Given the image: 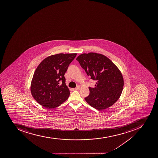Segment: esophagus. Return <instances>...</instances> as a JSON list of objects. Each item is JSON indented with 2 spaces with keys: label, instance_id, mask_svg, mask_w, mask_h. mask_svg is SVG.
Segmentation results:
<instances>
[{
  "label": "esophagus",
  "instance_id": "1",
  "mask_svg": "<svg viewBox=\"0 0 158 158\" xmlns=\"http://www.w3.org/2000/svg\"><path fill=\"white\" fill-rule=\"evenodd\" d=\"M80 88H81V87L79 86H78L76 87L75 89V90H79L80 89Z\"/></svg>",
  "mask_w": 158,
  "mask_h": 158
}]
</instances>
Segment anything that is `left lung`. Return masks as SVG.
Listing matches in <instances>:
<instances>
[{
  "label": "left lung",
  "instance_id": "1",
  "mask_svg": "<svg viewBox=\"0 0 158 158\" xmlns=\"http://www.w3.org/2000/svg\"><path fill=\"white\" fill-rule=\"evenodd\" d=\"M76 60L91 79L97 82L94 88L89 87V95L85 101L98 110L112 106L120 98L124 86L118 68L109 58L99 53H83Z\"/></svg>",
  "mask_w": 158,
  "mask_h": 158
}]
</instances>
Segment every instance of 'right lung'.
Returning a JSON list of instances; mask_svg holds the SVG:
<instances>
[{"label": "right lung", "instance_id": "add662e5", "mask_svg": "<svg viewBox=\"0 0 158 158\" xmlns=\"http://www.w3.org/2000/svg\"><path fill=\"white\" fill-rule=\"evenodd\" d=\"M76 55L77 53L52 55L45 58L38 65L31 82V92L40 105L53 109L68 98L70 92L65 83L64 75Z\"/></svg>", "mask_w": 158, "mask_h": 158}]
</instances>
